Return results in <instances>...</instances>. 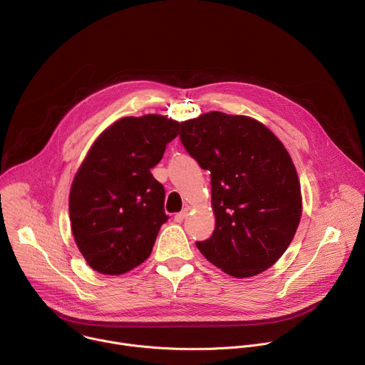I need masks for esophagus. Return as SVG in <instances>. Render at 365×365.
Instances as JSON below:
<instances>
[{"instance_id":"obj_1","label":"esophagus","mask_w":365,"mask_h":365,"mask_svg":"<svg viewBox=\"0 0 365 365\" xmlns=\"http://www.w3.org/2000/svg\"><path fill=\"white\" fill-rule=\"evenodd\" d=\"M187 214H189V212H187V210H183L182 212H179V214H176V215H175V221H176V222H182V221L187 217Z\"/></svg>"}]
</instances>
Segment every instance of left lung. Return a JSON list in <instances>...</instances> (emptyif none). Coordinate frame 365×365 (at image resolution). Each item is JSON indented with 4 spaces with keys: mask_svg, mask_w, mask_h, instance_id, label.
Here are the masks:
<instances>
[{
    "mask_svg": "<svg viewBox=\"0 0 365 365\" xmlns=\"http://www.w3.org/2000/svg\"><path fill=\"white\" fill-rule=\"evenodd\" d=\"M180 140L211 172L215 230L196 242L227 274L244 279L270 269L292 242L302 217L296 168L282 141L245 115L212 111L180 123Z\"/></svg>",
    "mask_w": 365,
    "mask_h": 365,
    "instance_id": "obj_1",
    "label": "left lung"
}]
</instances>
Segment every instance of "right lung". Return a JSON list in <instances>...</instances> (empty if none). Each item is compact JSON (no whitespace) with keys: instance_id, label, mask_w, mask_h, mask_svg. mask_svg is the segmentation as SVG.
<instances>
[{"instance_id":"right-lung-1","label":"right lung","mask_w":365,"mask_h":365,"mask_svg":"<svg viewBox=\"0 0 365 365\" xmlns=\"http://www.w3.org/2000/svg\"><path fill=\"white\" fill-rule=\"evenodd\" d=\"M180 124L159 114L125 117L93 141L72 182L75 242L91 269L124 274L148 258L165 214V187L150 172Z\"/></svg>"}]
</instances>
